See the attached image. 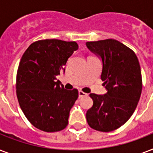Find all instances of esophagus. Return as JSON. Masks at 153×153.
<instances>
[{
  "label": "esophagus",
  "instance_id": "obj_1",
  "mask_svg": "<svg viewBox=\"0 0 153 153\" xmlns=\"http://www.w3.org/2000/svg\"><path fill=\"white\" fill-rule=\"evenodd\" d=\"M88 94L86 93H84L83 91H79V98H82V97H85V96H87Z\"/></svg>",
  "mask_w": 153,
  "mask_h": 153
}]
</instances>
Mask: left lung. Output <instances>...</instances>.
I'll use <instances>...</instances> for the list:
<instances>
[{
    "instance_id": "8db88e82",
    "label": "left lung",
    "mask_w": 153,
    "mask_h": 153,
    "mask_svg": "<svg viewBox=\"0 0 153 153\" xmlns=\"http://www.w3.org/2000/svg\"><path fill=\"white\" fill-rule=\"evenodd\" d=\"M86 47L100 56L101 79L107 93L91 94L93 106L86 112L91 128L111 132L123 126L135 111L142 91L141 71L133 50L116 39L86 42Z\"/></svg>"
}]
</instances>
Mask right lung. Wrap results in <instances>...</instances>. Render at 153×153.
<instances>
[{
  "label": "right lung",
  "mask_w": 153,
  "mask_h": 153,
  "mask_svg": "<svg viewBox=\"0 0 153 153\" xmlns=\"http://www.w3.org/2000/svg\"><path fill=\"white\" fill-rule=\"evenodd\" d=\"M79 48L76 42L42 39L22 55L16 74V96L23 113L36 128L53 133L68 125L70 110L79 97L77 89L66 90L56 76Z\"/></svg>",
  "instance_id": "right-lung-1"
}]
</instances>
